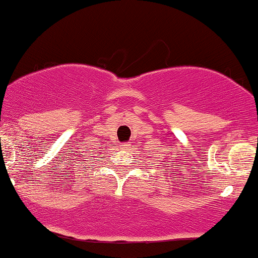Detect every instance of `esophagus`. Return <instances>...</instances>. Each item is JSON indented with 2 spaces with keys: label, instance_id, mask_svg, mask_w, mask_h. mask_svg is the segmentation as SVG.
I'll return each mask as SVG.
<instances>
[{
  "label": "esophagus",
  "instance_id": "34e87169",
  "mask_svg": "<svg viewBox=\"0 0 258 258\" xmlns=\"http://www.w3.org/2000/svg\"><path fill=\"white\" fill-rule=\"evenodd\" d=\"M131 147H132V145L131 144H130V143H125V144H122V145H121V150H122V151H130V150H131Z\"/></svg>",
  "mask_w": 258,
  "mask_h": 258
}]
</instances>
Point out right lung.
<instances>
[{
    "mask_svg": "<svg viewBox=\"0 0 258 258\" xmlns=\"http://www.w3.org/2000/svg\"><path fill=\"white\" fill-rule=\"evenodd\" d=\"M104 159V157H102V160H103Z\"/></svg>",
    "mask_w": 258,
    "mask_h": 258,
    "instance_id": "right-lung-1",
    "label": "right lung"
}]
</instances>
